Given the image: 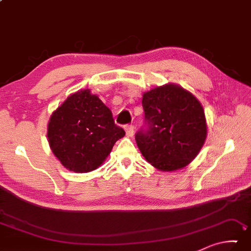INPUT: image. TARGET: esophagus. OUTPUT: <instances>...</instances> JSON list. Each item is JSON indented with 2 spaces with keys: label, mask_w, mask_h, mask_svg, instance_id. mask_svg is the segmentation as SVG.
I'll use <instances>...</instances> for the list:
<instances>
[{
  "label": "esophagus",
  "mask_w": 251,
  "mask_h": 251,
  "mask_svg": "<svg viewBox=\"0 0 251 251\" xmlns=\"http://www.w3.org/2000/svg\"><path fill=\"white\" fill-rule=\"evenodd\" d=\"M134 126L133 125H126L125 126V132L127 137H132L134 135Z\"/></svg>",
  "instance_id": "1"
}]
</instances>
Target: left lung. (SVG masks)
<instances>
[{"label":"left lung","instance_id":"1","mask_svg":"<svg viewBox=\"0 0 251 251\" xmlns=\"http://www.w3.org/2000/svg\"><path fill=\"white\" fill-rule=\"evenodd\" d=\"M146 130L135 136L146 161L171 172L190 164L203 146L206 121L201 102L181 86L166 83L143 94Z\"/></svg>","mask_w":251,"mask_h":251}]
</instances>
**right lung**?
Instances as JSON below:
<instances>
[{
  "mask_svg": "<svg viewBox=\"0 0 251 251\" xmlns=\"http://www.w3.org/2000/svg\"><path fill=\"white\" fill-rule=\"evenodd\" d=\"M124 135V129L115 125L110 109L90 89L70 95L48 123L51 151L75 173L98 169Z\"/></svg>",
  "mask_w": 251,
  "mask_h": 251,
  "instance_id": "1",
  "label": "right lung"
}]
</instances>
